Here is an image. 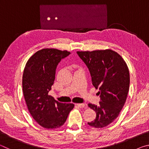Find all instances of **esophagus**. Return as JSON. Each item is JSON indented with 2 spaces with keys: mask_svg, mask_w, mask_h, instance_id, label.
Listing matches in <instances>:
<instances>
[{
  "mask_svg": "<svg viewBox=\"0 0 149 149\" xmlns=\"http://www.w3.org/2000/svg\"><path fill=\"white\" fill-rule=\"evenodd\" d=\"M78 107L79 108H85V104H84V103H81V104H76Z\"/></svg>",
  "mask_w": 149,
  "mask_h": 149,
  "instance_id": "34e87169",
  "label": "esophagus"
}]
</instances>
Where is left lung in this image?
<instances>
[{"label":"left lung","mask_w":149,"mask_h":149,"mask_svg":"<svg viewBox=\"0 0 149 149\" xmlns=\"http://www.w3.org/2000/svg\"><path fill=\"white\" fill-rule=\"evenodd\" d=\"M77 53L89 70L93 85L99 89V105L88 104L97 114L95 120L88 124L104 127L116 119L125 104L130 88L129 69L122 57L112 50Z\"/></svg>","instance_id":"8db88e82"}]
</instances>
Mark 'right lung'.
I'll return each mask as SVG.
<instances>
[{"instance_id":"obj_1","label":"right lung","mask_w":149,"mask_h":149,"mask_svg":"<svg viewBox=\"0 0 149 149\" xmlns=\"http://www.w3.org/2000/svg\"><path fill=\"white\" fill-rule=\"evenodd\" d=\"M70 54L67 50L43 49L30 57L25 66L22 87L27 108L33 118L47 129L61 127L74 107L72 103L59 102L48 94L58 64Z\"/></svg>"}]
</instances>
